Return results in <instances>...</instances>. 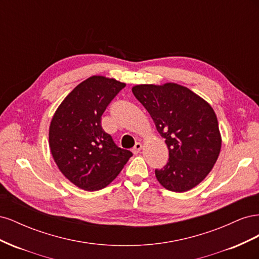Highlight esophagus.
<instances>
[{
	"label": "esophagus",
	"mask_w": 259,
	"mask_h": 259,
	"mask_svg": "<svg viewBox=\"0 0 259 259\" xmlns=\"http://www.w3.org/2000/svg\"><path fill=\"white\" fill-rule=\"evenodd\" d=\"M142 148H143V145H142V143H136L135 144V146L133 147V152H134L135 154H137V153H139L140 152V150H142Z\"/></svg>",
	"instance_id": "34e87169"
}]
</instances>
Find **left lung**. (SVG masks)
Listing matches in <instances>:
<instances>
[{
    "instance_id": "8db88e82",
    "label": "left lung",
    "mask_w": 259,
    "mask_h": 259,
    "mask_svg": "<svg viewBox=\"0 0 259 259\" xmlns=\"http://www.w3.org/2000/svg\"><path fill=\"white\" fill-rule=\"evenodd\" d=\"M132 92L168 148V162L155 169L156 179L169 191L192 189L208 175L221 152L222 136L213 108L176 83L140 84Z\"/></svg>"
}]
</instances>
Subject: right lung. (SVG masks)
<instances>
[{
    "instance_id": "obj_1",
    "label": "right lung",
    "mask_w": 259,
    "mask_h": 259,
    "mask_svg": "<svg viewBox=\"0 0 259 259\" xmlns=\"http://www.w3.org/2000/svg\"><path fill=\"white\" fill-rule=\"evenodd\" d=\"M125 83L93 75L62 100L50 125V148L59 170L86 191L107 187L133 155L101 127V115Z\"/></svg>"
}]
</instances>
